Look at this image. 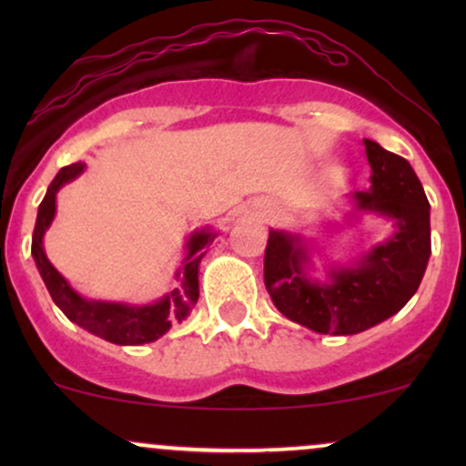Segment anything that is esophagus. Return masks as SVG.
<instances>
[{
    "mask_svg": "<svg viewBox=\"0 0 466 466\" xmlns=\"http://www.w3.org/2000/svg\"><path fill=\"white\" fill-rule=\"evenodd\" d=\"M258 215H267V210H263V212H258Z\"/></svg>",
    "mask_w": 466,
    "mask_h": 466,
    "instance_id": "esophagus-1",
    "label": "esophagus"
}]
</instances>
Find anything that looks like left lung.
<instances>
[{"mask_svg": "<svg viewBox=\"0 0 466 466\" xmlns=\"http://www.w3.org/2000/svg\"><path fill=\"white\" fill-rule=\"evenodd\" d=\"M370 164V190L352 192L360 212L392 218L397 232L355 265L333 267L329 280L307 276V245L298 234L269 229L265 287L291 322L322 335H355L392 318L419 289L431 254L430 201L408 159L363 140Z\"/></svg>", "mask_w": 466, "mask_h": 466, "instance_id": "8db88e82", "label": "left lung"}]
</instances>
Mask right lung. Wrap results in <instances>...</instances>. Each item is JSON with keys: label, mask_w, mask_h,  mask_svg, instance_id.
Returning <instances> with one entry per match:
<instances>
[{"label": "right lung", "mask_w": 466, "mask_h": 466, "mask_svg": "<svg viewBox=\"0 0 466 466\" xmlns=\"http://www.w3.org/2000/svg\"><path fill=\"white\" fill-rule=\"evenodd\" d=\"M83 170V162L69 164L66 168L58 170L56 177L47 186L44 201H41L39 212H36L35 232H32V256H35L36 269L44 278L52 300L74 324L83 326L89 333L103 337V339L117 346L148 344V341L162 337L175 319L181 322V319L188 318L190 309L199 300V263L203 256H206L203 248L215 240L217 232L199 229V232L192 234L188 243H186L188 254H186L184 263H181L177 271L179 285L170 293H166L162 300L155 304H144V307H131V304L122 302L87 300V298L78 296L69 287V282L58 274L44 251V234L50 228L56 212V192L67 181L76 179Z\"/></svg>", "instance_id": "obj_1"}]
</instances>
